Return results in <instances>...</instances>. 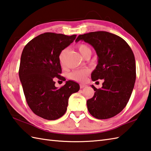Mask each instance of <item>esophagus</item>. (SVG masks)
Here are the masks:
<instances>
[{
  "label": "esophagus",
  "instance_id": "1",
  "mask_svg": "<svg viewBox=\"0 0 151 151\" xmlns=\"http://www.w3.org/2000/svg\"><path fill=\"white\" fill-rule=\"evenodd\" d=\"M86 85H84V84H80V88H85V87H86Z\"/></svg>",
  "mask_w": 151,
  "mask_h": 151
}]
</instances>
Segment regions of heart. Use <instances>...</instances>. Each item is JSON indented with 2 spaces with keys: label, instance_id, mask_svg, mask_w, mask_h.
<instances>
[{
  "label": "heart",
  "instance_id": "1",
  "mask_svg": "<svg viewBox=\"0 0 151 151\" xmlns=\"http://www.w3.org/2000/svg\"><path fill=\"white\" fill-rule=\"evenodd\" d=\"M78 48L80 54H81L83 57H84L85 54H87L88 52H91V53L90 47L85 44H80L78 45ZM66 51V50H62L59 53V55H58V60H59V63L61 66H63L64 64V57H65ZM88 73L89 70L88 68L75 70V71L70 72L68 76V78L70 80H72V81L77 82H82L86 79L87 76L88 75Z\"/></svg>",
  "mask_w": 151,
  "mask_h": 151
}]
</instances>
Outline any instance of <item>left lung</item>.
<instances>
[{
	"mask_svg": "<svg viewBox=\"0 0 151 151\" xmlns=\"http://www.w3.org/2000/svg\"><path fill=\"white\" fill-rule=\"evenodd\" d=\"M79 40L93 46L98 57L92 80H104L100 88L92 85L95 93L87 101V109L98 119L111 118L126 107L133 91L136 78L133 51L124 40L106 31L79 35L76 42Z\"/></svg>",
	"mask_w": 151,
	"mask_h": 151,
	"instance_id": "obj_1",
	"label": "left lung"
}]
</instances>
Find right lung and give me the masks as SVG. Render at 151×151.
Segmentation results:
<instances>
[{"mask_svg":"<svg viewBox=\"0 0 151 151\" xmlns=\"http://www.w3.org/2000/svg\"><path fill=\"white\" fill-rule=\"evenodd\" d=\"M76 35L45 32L31 40L23 50L19 76L24 96L32 112L52 121L64 115L71 94L79 90V85L67 81L60 88L55 79L65 81L58 55L76 39Z\"/></svg>","mask_w":151,"mask_h":151,"instance_id":"add662e5","label":"right lung"}]
</instances>
